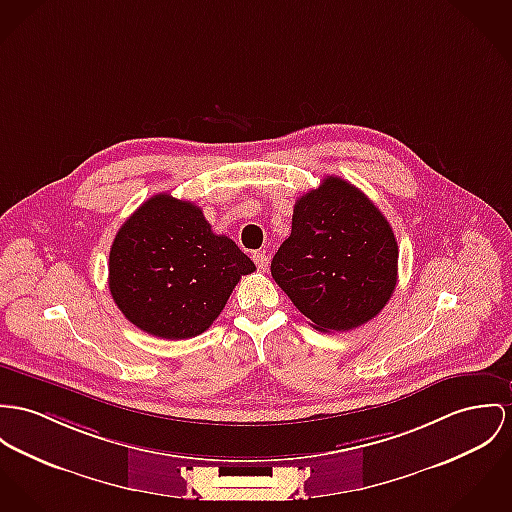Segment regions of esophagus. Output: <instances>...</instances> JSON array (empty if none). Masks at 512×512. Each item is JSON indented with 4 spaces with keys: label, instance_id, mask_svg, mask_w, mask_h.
<instances>
[{
    "label": "esophagus",
    "instance_id": "obj_1",
    "mask_svg": "<svg viewBox=\"0 0 512 512\" xmlns=\"http://www.w3.org/2000/svg\"><path fill=\"white\" fill-rule=\"evenodd\" d=\"M253 261H255V265H257V269L259 271H267L269 269V255L265 253V251H259V253H253Z\"/></svg>",
    "mask_w": 512,
    "mask_h": 512
}]
</instances>
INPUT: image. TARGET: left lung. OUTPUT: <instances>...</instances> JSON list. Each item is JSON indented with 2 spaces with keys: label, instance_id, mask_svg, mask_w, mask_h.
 <instances>
[{
  "label": "left lung",
  "instance_id": "obj_1",
  "mask_svg": "<svg viewBox=\"0 0 512 512\" xmlns=\"http://www.w3.org/2000/svg\"><path fill=\"white\" fill-rule=\"evenodd\" d=\"M397 241L376 204L341 177L298 198L271 275L315 329L349 331L380 314L397 282Z\"/></svg>",
  "mask_w": 512,
  "mask_h": 512
}]
</instances>
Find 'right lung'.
Instances as JSON below:
<instances>
[{
	"instance_id": "obj_1",
	"label": "right lung",
	"mask_w": 512,
	"mask_h": 512,
	"mask_svg": "<svg viewBox=\"0 0 512 512\" xmlns=\"http://www.w3.org/2000/svg\"><path fill=\"white\" fill-rule=\"evenodd\" d=\"M253 261L216 236L195 202L148 198L122 226L109 253V288L124 317L161 339H191L224 310Z\"/></svg>"
}]
</instances>
